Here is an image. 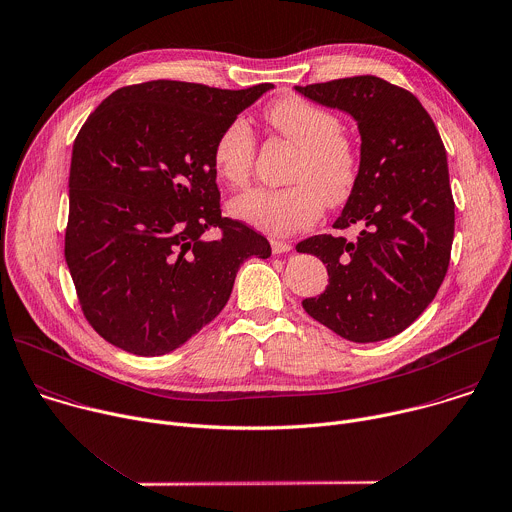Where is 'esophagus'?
<instances>
[{"mask_svg": "<svg viewBox=\"0 0 512 512\" xmlns=\"http://www.w3.org/2000/svg\"><path fill=\"white\" fill-rule=\"evenodd\" d=\"M271 249H273V253H275V255H279V253H287V251H291V245H289V243H285V241H279V239H271Z\"/></svg>", "mask_w": 512, "mask_h": 512, "instance_id": "34e87169", "label": "esophagus"}]
</instances>
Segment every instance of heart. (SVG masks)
Masks as SVG:
<instances>
[{"instance_id":"b5f03b06","label":"heart","mask_w":512,"mask_h":512,"mask_svg":"<svg viewBox=\"0 0 512 512\" xmlns=\"http://www.w3.org/2000/svg\"><path fill=\"white\" fill-rule=\"evenodd\" d=\"M265 118L299 148L289 175L293 185L247 189L229 203V213L267 235H289L313 225L325 201L339 205L352 195L360 160L354 144L342 134L339 118L299 96L273 102ZM253 162V130L243 118H235L215 138L213 166L223 183L241 187Z\"/></svg>"}]
</instances>
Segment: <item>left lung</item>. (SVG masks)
Returning <instances> with one entry per match:
<instances>
[{
  "label": "left lung",
  "instance_id": "left-lung-1",
  "mask_svg": "<svg viewBox=\"0 0 512 512\" xmlns=\"http://www.w3.org/2000/svg\"><path fill=\"white\" fill-rule=\"evenodd\" d=\"M348 112L362 136L358 181L333 223L362 225L356 243L315 235L297 243L327 267L329 283L303 309L356 344L394 337L432 303L454 239V201L442 138L420 100L378 76L295 86Z\"/></svg>",
  "mask_w": 512,
  "mask_h": 512
}]
</instances>
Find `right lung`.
I'll list each match as a JSON object with an SVG mask.
<instances>
[{
  "instance_id": "obj_1",
  "label": "right lung",
  "mask_w": 512,
  "mask_h": 512,
  "mask_svg": "<svg viewBox=\"0 0 512 512\" xmlns=\"http://www.w3.org/2000/svg\"><path fill=\"white\" fill-rule=\"evenodd\" d=\"M271 88L152 80L112 92L80 128L64 255L108 344L181 348L227 305L243 261L271 255L263 235L221 217L213 166L219 132Z\"/></svg>"
}]
</instances>
